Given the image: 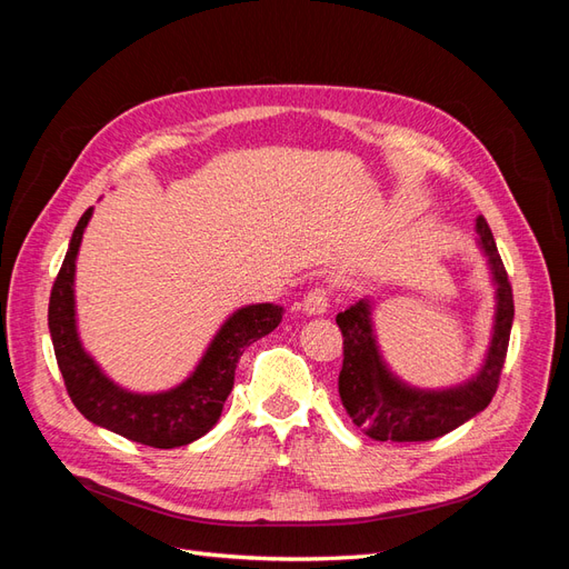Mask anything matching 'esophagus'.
Listing matches in <instances>:
<instances>
[{"instance_id": "esophagus-1", "label": "esophagus", "mask_w": 569, "mask_h": 569, "mask_svg": "<svg viewBox=\"0 0 569 569\" xmlns=\"http://www.w3.org/2000/svg\"><path fill=\"white\" fill-rule=\"evenodd\" d=\"M301 308H303V313H308V316H322V313H327V308H330V291H327L325 287H313L303 297Z\"/></svg>"}]
</instances>
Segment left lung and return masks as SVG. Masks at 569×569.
Returning <instances> with one entry per match:
<instances>
[{
	"label": "left lung",
	"instance_id": "left-lung-1",
	"mask_svg": "<svg viewBox=\"0 0 569 569\" xmlns=\"http://www.w3.org/2000/svg\"><path fill=\"white\" fill-rule=\"evenodd\" d=\"M477 247L485 253L496 287L489 349L481 368L456 387L420 389L396 377L380 351L372 322V301L360 299L337 316L343 335L339 396L353 425L375 441H429L453 432L485 410L501 377L515 318L508 272L485 218H477Z\"/></svg>",
	"mask_w": 569,
	"mask_h": 569
}]
</instances>
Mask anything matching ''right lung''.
Here are the masks:
<instances>
[{
    "instance_id": "right-lung-1",
    "label": "right lung",
    "mask_w": 569,
    "mask_h": 569,
    "mask_svg": "<svg viewBox=\"0 0 569 569\" xmlns=\"http://www.w3.org/2000/svg\"><path fill=\"white\" fill-rule=\"evenodd\" d=\"M94 209L78 220L57 282L49 297V335L68 396L90 422L130 441L176 449L203 437L218 422L222 403L232 391L239 356L256 339L280 325L284 308L274 303H249L220 325L197 368L176 387L140 393L116 385L84 351L76 318V261L82 234Z\"/></svg>"
}]
</instances>
